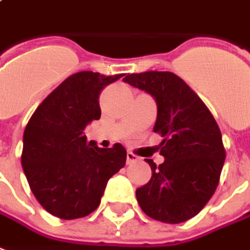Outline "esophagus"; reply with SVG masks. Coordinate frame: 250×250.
<instances>
[{
  "label": "esophagus",
  "mask_w": 250,
  "mask_h": 250,
  "mask_svg": "<svg viewBox=\"0 0 250 250\" xmlns=\"http://www.w3.org/2000/svg\"><path fill=\"white\" fill-rule=\"evenodd\" d=\"M136 160H137V156L134 155L133 152H128V153H126V162H128V164L134 163Z\"/></svg>",
  "instance_id": "1"
}]
</instances>
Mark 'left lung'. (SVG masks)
Wrapping results in <instances>:
<instances>
[{"instance_id": "8db88e82", "label": "left lung", "mask_w": 250, "mask_h": 250, "mask_svg": "<svg viewBox=\"0 0 250 250\" xmlns=\"http://www.w3.org/2000/svg\"><path fill=\"white\" fill-rule=\"evenodd\" d=\"M124 82L150 94L157 104L155 133L162 136L156 166L145 159L152 178L136 190L150 218L180 224L195 217L214 195L224 167L222 134L213 114L187 83L169 71L129 74Z\"/></svg>"}]
</instances>
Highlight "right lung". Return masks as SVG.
<instances>
[{
  "label": "right lung",
  "instance_id": "right-lung-1",
  "mask_svg": "<svg viewBox=\"0 0 250 250\" xmlns=\"http://www.w3.org/2000/svg\"><path fill=\"white\" fill-rule=\"evenodd\" d=\"M122 77L81 71L37 106L24 130L21 164L37 202L60 219H77L100 206L107 180L125 166L121 144L100 148L83 130L101 118L102 90Z\"/></svg>",
  "mask_w": 250,
  "mask_h": 250
}]
</instances>
